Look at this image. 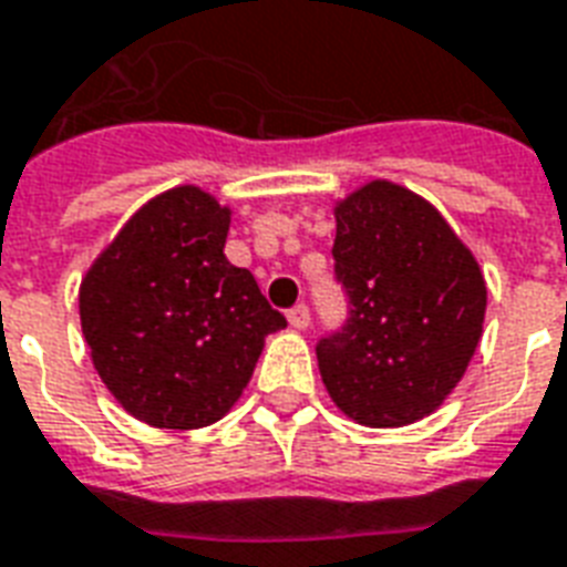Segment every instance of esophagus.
<instances>
[{
	"label": "esophagus",
	"instance_id": "34e87169",
	"mask_svg": "<svg viewBox=\"0 0 567 567\" xmlns=\"http://www.w3.org/2000/svg\"><path fill=\"white\" fill-rule=\"evenodd\" d=\"M288 321H291L295 330H306L309 327V306L297 303L295 309H288Z\"/></svg>",
	"mask_w": 567,
	"mask_h": 567
}]
</instances>
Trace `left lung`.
Segmentation results:
<instances>
[{
  "instance_id": "left-lung-1",
  "label": "left lung",
  "mask_w": 567,
  "mask_h": 567,
  "mask_svg": "<svg viewBox=\"0 0 567 567\" xmlns=\"http://www.w3.org/2000/svg\"><path fill=\"white\" fill-rule=\"evenodd\" d=\"M333 216L348 318L316 346L321 381L363 426L421 421L460 384L481 342L484 272L442 213L396 183L372 179Z\"/></svg>"
}]
</instances>
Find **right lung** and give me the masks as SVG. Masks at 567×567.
<instances>
[{"label":"right lung","mask_w":567,"mask_h":567,"mask_svg":"<svg viewBox=\"0 0 567 567\" xmlns=\"http://www.w3.org/2000/svg\"><path fill=\"white\" fill-rule=\"evenodd\" d=\"M230 209L198 186L146 200L81 282L90 358L116 402L158 430L230 412L264 337L282 330L246 267L225 258Z\"/></svg>","instance_id":"right-lung-1"}]
</instances>
